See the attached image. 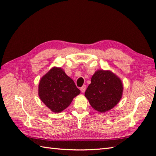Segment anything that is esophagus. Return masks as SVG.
I'll use <instances>...</instances> for the list:
<instances>
[{
    "label": "esophagus",
    "instance_id": "obj_1",
    "mask_svg": "<svg viewBox=\"0 0 156 156\" xmlns=\"http://www.w3.org/2000/svg\"><path fill=\"white\" fill-rule=\"evenodd\" d=\"M86 87H87V86H86L85 85H83L82 86V87H81V91L82 93H84L85 91V89H86Z\"/></svg>",
    "mask_w": 156,
    "mask_h": 156
}]
</instances>
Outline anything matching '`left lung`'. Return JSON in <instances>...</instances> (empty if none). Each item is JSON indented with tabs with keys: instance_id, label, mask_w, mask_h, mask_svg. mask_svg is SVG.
Masks as SVG:
<instances>
[{
	"instance_id": "left-lung-1",
	"label": "left lung",
	"mask_w": 156,
	"mask_h": 156,
	"mask_svg": "<svg viewBox=\"0 0 156 156\" xmlns=\"http://www.w3.org/2000/svg\"><path fill=\"white\" fill-rule=\"evenodd\" d=\"M123 84L112 71L98 70L92 76L85 93L90 105L99 112L104 113L115 107L122 99Z\"/></svg>"
}]
</instances>
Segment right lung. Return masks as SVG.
<instances>
[{"instance_id":"right-lung-1","label":"right lung","mask_w":156,"mask_h":156,"mask_svg":"<svg viewBox=\"0 0 156 156\" xmlns=\"http://www.w3.org/2000/svg\"><path fill=\"white\" fill-rule=\"evenodd\" d=\"M80 93L73 80L60 67H53L41 78L39 96L44 104L54 113H59L71 104Z\"/></svg>"}]
</instances>
